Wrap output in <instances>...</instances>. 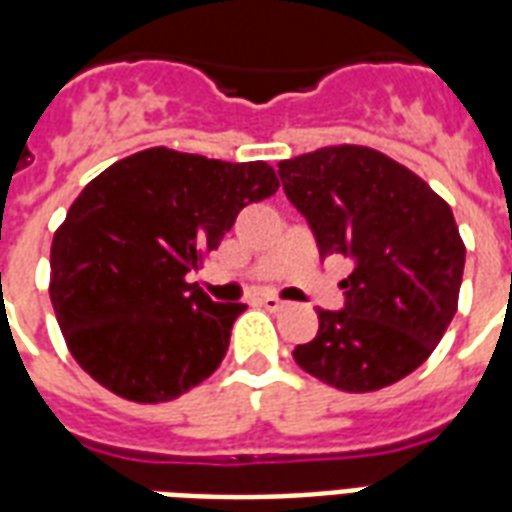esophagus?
I'll list each match as a JSON object with an SVG mask.
<instances>
[{
    "instance_id": "34e87169",
    "label": "esophagus",
    "mask_w": 512,
    "mask_h": 512,
    "mask_svg": "<svg viewBox=\"0 0 512 512\" xmlns=\"http://www.w3.org/2000/svg\"><path fill=\"white\" fill-rule=\"evenodd\" d=\"M259 302L267 311H283V308H286V302H283L281 297H275V294H264Z\"/></svg>"
}]
</instances>
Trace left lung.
<instances>
[{"instance_id":"1","label":"left lung","mask_w":512,"mask_h":512,"mask_svg":"<svg viewBox=\"0 0 512 512\" xmlns=\"http://www.w3.org/2000/svg\"><path fill=\"white\" fill-rule=\"evenodd\" d=\"M278 174L322 256L354 261L343 311L319 308V333L294 349L305 374L374 393L431 357L458 311L464 240L453 210L414 171L360 144L281 160Z\"/></svg>"}]
</instances>
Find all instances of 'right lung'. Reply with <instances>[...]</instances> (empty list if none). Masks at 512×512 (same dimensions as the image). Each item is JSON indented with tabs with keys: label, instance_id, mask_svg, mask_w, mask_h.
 <instances>
[{
	"label": "right lung",
	"instance_id": "obj_1",
	"mask_svg": "<svg viewBox=\"0 0 512 512\" xmlns=\"http://www.w3.org/2000/svg\"><path fill=\"white\" fill-rule=\"evenodd\" d=\"M281 188L270 163L169 147L117 160L51 242V305L76 363L125 401L163 404L218 371L242 302H212L201 267L242 207Z\"/></svg>",
	"mask_w": 512,
	"mask_h": 512
}]
</instances>
